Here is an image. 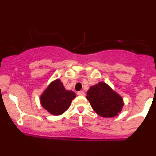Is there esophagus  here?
Masks as SVG:
<instances>
[{"instance_id": "1", "label": "esophagus", "mask_w": 156, "mask_h": 156, "mask_svg": "<svg viewBox=\"0 0 156 156\" xmlns=\"http://www.w3.org/2000/svg\"><path fill=\"white\" fill-rule=\"evenodd\" d=\"M77 94H78V95H84L85 93H84V92H83V91H80V92H77Z\"/></svg>"}]
</instances>
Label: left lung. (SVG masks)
Returning a JSON list of instances; mask_svg holds the SVG:
<instances>
[{"instance_id":"obj_1","label":"left lung","mask_w":156,"mask_h":156,"mask_svg":"<svg viewBox=\"0 0 156 156\" xmlns=\"http://www.w3.org/2000/svg\"><path fill=\"white\" fill-rule=\"evenodd\" d=\"M87 100L93 110L103 117H114L121 112L122 98L103 82L92 86L87 91Z\"/></svg>"}]
</instances>
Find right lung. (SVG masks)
Instances as JSON below:
<instances>
[{"label": "right lung", "instance_id": "add662e5", "mask_svg": "<svg viewBox=\"0 0 156 156\" xmlns=\"http://www.w3.org/2000/svg\"><path fill=\"white\" fill-rule=\"evenodd\" d=\"M76 93L67 90L59 79L52 81L40 96L42 106L50 114L61 115L69 108Z\"/></svg>", "mask_w": 156, "mask_h": 156}]
</instances>
